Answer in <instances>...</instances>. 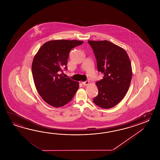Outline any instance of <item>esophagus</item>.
Returning <instances> with one entry per match:
<instances>
[{
    "mask_svg": "<svg viewBox=\"0 0 160 160\" xmlns=\"http://www.w3.org/2000/svg\"><path fill=\"white\" fill-rule=\"evenodd\" d=\"M89 83H90V81H86L82 82V84L85 85V86H88V85H89Z\"/></svg>",
    "mask_w": 160,
    "mask_h": 160,
    "instance_id": "esophagus-1",
    "label": "esophagus"
}]
</instances>
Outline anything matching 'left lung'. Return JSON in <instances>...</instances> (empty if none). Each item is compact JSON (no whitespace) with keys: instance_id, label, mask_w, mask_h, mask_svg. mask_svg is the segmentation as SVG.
<instances>
[{"instance_id":"obj_1","label":"left lung","mask_w":160,"mask_h":160,"mask_svg":"<svg viewBox=\"0 0 160 160\" xmlns=\"http://www.w3.org/2000/svg\"><path fill=\"white\" fill-rule=\"evenodd\" d=\"M97 59L102 79L95 84L98 94L93 99L96 105L110 109L122 99L129 88L132 68L126 51L108 41H88Z\"/></svg>"}]
</instances>
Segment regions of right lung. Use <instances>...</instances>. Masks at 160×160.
<instances>
[{
	"instance_id": "add662e5",
	"label": "right lung",
	"mask_w": 160,
	"mask_h": 160,
	"mask_svg": "<svg viewBox=\"0 0 160 160\" xmlns=\"http://www.w3.org/2000/svg\"><path fill=\"white\" fill-rule=\"evenodd\" d=\"M83 41L52 40L43 44L34 56L32 73L38 92L48 105L59 108L72 100L79 88L78 82L65 78L59 72L67 69L72 48Z\"/></svg>"
}]
</instances>
